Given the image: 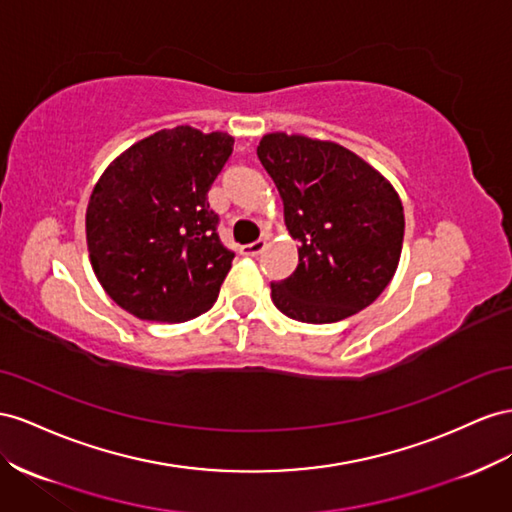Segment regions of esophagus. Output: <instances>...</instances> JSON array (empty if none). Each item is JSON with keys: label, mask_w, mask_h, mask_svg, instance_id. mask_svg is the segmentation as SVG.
<instances>
[{"label": "esophagus", "mask_w": 512, "mask_h": 512, "mask_svg": "<svg viewBox=\"0 0 512 512\" xmlns=\"http://www.w3.org/2000/svg\"><path fill=\"white\" fill-rule=\"evenodd\" d=\"M265 247H267V241H254V243H250V245H243L241 247V254L243 256H258V254H262L265 252Z\"/></svg>", "instance_id": "34e87169"}]
</instances>
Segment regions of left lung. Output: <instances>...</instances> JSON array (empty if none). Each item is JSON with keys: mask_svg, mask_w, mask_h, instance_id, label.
I'll use <instances>...</instances> for the list:
<instances>
[{"mask_svg": "<svg viewBox=\"0 0 512 512\" xmlns=\"http://www.w3.org/2000/svg\"><path fill=\"white\" fill-rule=\"evenodd\" d=\"M256 155L299 243L297 269L271 284L275 308L323 325L370 306L394 278L403 250L405 215L394 187L334 142L269 133Z\"/></svg>", "mask_w": 512, "mask_h": 512, "instance_id": "1", "label": "left lung"}]
</instances>
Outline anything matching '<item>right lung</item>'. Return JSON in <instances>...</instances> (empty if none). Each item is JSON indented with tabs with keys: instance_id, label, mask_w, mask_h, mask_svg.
Returning <instances> with one entry per match:
<instances>
[{
	"instance_id": "1",
	"label": "right lung",
	"mask_w": 512,
	"mask_h": 512,
	"mask_svg": "<svg viewBox=\"0 0 512 512\" xmlns=\"http://www.w3.org/2000/svg\"><path fill=\"white\" fill-rule=\"evenodd\" d=\"M228 133L163 129L103 172L88 202L86 239L105 293L142 321L183 323L217 301L234 252L209 206L232 155Z\"/></svg>"
}]
</instances>
